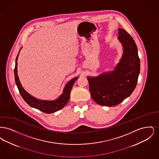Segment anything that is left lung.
Here are the masks:
<instances>
[{
    "label": "left lung",
    "mask_w": 159,
    "mask_h": 159,
    "mask_svg": "<svg viewBox=\"0 0 159 159\" xmlns=\"http://www.w3.org/2000/svg\"><path fill=\"white\" fill-rule=\"evenodd\" d=\"M118 30V39L123 46L121 60L112 73L87 78L91 97L101 106H116L129 97L135 89L140 72V60L134 40L125 30Z\"/></svg>",
    "instance_id": "obj_1"
}]
</instances>
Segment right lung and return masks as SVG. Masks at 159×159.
<instances>
[{"instance_id":"obj_1","label":"right lung","mask_w":159,"mask_h":159,"mask_svg":"<svg viewBox=\"0 0 159 159\" xmlns=\"http://www.w3.org/2000/svg\"><path fill=\"white\" fill-rule=\"evenodd\" d=\"M20 49V50H21ZM20 52L18 53L15 61V66L14 68V75L15 80L18 91L20 92L23 99L31 107L38 109L39 110L45 113H52L53 112L57 111L64 108L67 104L70 97V92L72 87L75 83L76 80L79 78L76 77L73 79L68 82L63 91V93L60 96V97L54 101H45L40 100L32 97L29 93L24 90L22 87V85L19 80V78L17 75V60Z\"/></svg>"}]
</instances>
